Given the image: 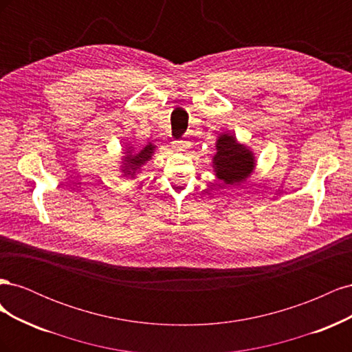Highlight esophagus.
<instances>
[{"label":"esophagus","instance_id":"esophagus-1","mask_svg":"<svg viewBox=\"0 0 352 352\" xmlns=\"http://www.w3.org/2000/svg\"><path fill=\"white\" fill-rule=\"evenodd\" d=\"M175 148H176V151H186L188 148H189V142H186V141H176L175 142Z\"/></svg>","mask_w":352,"mask_h":352}]
</instances>
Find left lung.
<instances>
[{"instance_id":"obj_1","label":"left lung","mask_w":352,"mask_h":352,"mask_svg":"<svg viewBox=\"0 0 352 352\" xmlns=\"http://www.w3.org/2000/svg\"><path fill=\"white\" fill-rule=\"evenodd\" d=\"M216 177L228 186H238L247 180L255 168L254 153L247 145L239 144L233 133H220L212 157Z\"/></svg>"}]
</instances>
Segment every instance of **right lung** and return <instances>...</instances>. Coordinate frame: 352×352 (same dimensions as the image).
Masks as SVG:
<instances>
[{
    "instance_id": "add662e5",
    "label": "right lung",
    "mask_w": 352,
    "mask_h": 352,
    "mask_svg": "<svg viewBox=\"0 0 352 352\" xmlns=\"http://www.w3.org/2000/svg\"><path fill=\"white\" fill-rule=\"evenodd\" d=\"M155 148L157 146L154 144H148L142 148V150L136 151L132 145L127 144L126 150L123 153L124 155L122 158V166H120L123 176L135 177L136 173H140L142 166L150 162L151 157L154 155Z\"/></svg>"
}]
</instances>
